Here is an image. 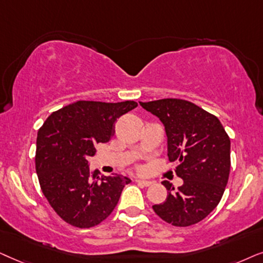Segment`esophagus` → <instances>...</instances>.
<instances>
[{"instance_id":"obj_1","label":"esophagus","mask_w":263,"mask_h":263,"mask_svg":"<svg viewBox=\"0 0 263 263\" xmlns=\"http://www.w3.org/2000/svg\"><path fill=\"white\" fill-rule=\"evenodd\" d=\"M136 183H137L138 185H141V186H150V185L153 184V181L143 180V179H136Z\"/></svg>"}]
</instances>
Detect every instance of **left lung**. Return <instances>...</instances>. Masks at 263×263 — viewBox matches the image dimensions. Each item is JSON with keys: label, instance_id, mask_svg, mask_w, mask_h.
I'll use <instances>...</instances> for the list:
<instances>
[{"label": "left lung", "instance_id": "obj_1", "mask_svg": "<svg viewBox=\"0 0 263 263\" xmlns=\"http://www.w3.org/2000/svg\"><path fill=\"white\" fill-rule=\"evenodd\" d=\"M160 119L167 136V155L177 161L183 185L174 190L170 181L166 201L154 204L161 219L173 226L197 223L214 211L229 181L231 142L215 115L179 99L139 102Z\"/></svg>", "mask_w": 263, "mask_h": 263}]
</instances>
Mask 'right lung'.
I'll return each mask as SVG.
<instances>
[{
	"mask_svg": "<svg viewBox=\"0 0 263 263\" xmlns=\"http://www.w3.org/2000/svg\"><path fill=\"white\" fill-rule=\"evenodd\" d=\"M138 104L78 101L49 117L37 135L36 171L42 191L62 220L79 229L99 225L118 204L131 179L100 176L89 157L114 135V122Z\"/></svg>",
	"mask_w": 263,
	"mask_h": 263,
	"instance_id": "1",
	"label": "right lung"
}]
</instances>
